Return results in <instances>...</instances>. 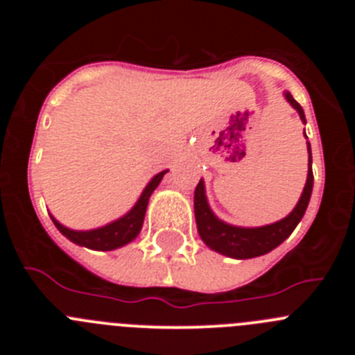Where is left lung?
I'll use <instances>...</instances> for the list:
<instances>
[{
	"label": "left lung",
	"mask_w": 355,
	"mask_h": 355,
	"mask_svg": "<svg viewBox=\"0 0 355 355\" xmlns=\"http://www.w3.org/2000/svg\"><path fill=\"white\" fill-rule=\"evenodd\" d=\"M284 97L299 112L300 119L306 122L302 106L295 101L290 92H284ZM307 153H309V171H307L306 187H304V192L297 206H295L290 215L284 216L283 220L261 225V227H238V225L225 224L220 218H216L215 213L209 208L208 199H206L205 181L200 180L196 188V196H193V209H196L197 231H199L200 238H202L206 245L215 250V252H220L234 259L258 258V256H263V254L270 252L275 247L281 245L293 233L297 224L302 220L307 205H309V199H311L313 171L311 146H309V142H307Z\"/></svg>",
	"instance_id": "1"
}]
</instances>
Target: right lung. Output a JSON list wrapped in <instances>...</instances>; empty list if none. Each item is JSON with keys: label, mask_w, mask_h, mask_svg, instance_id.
I'll return each mask as SVG.
<instances>
[{"label": "right lung", "mask_w": 355, "mask_h": 355, "mask_svg": "<svg viewBox=\"0 0 355 355\" xmlns=\"http://www.w3.org/2000/svg\"><path fill=\"white\" fill-rule=\"evenodd\" d=\"M167 174V171L156 174L153 180L147 183V187L144 188L142 196L139 197L137 205L130 209L124 216L117 218V220L110 222V224L103 225V227L90 229V231H74V229H69L65 225H62L60 222L56 220L55 216H51L53 224L58 227L64 236H67L72 243L76 245L87 247V249H96V250H114L119 247L126 245L130 241H133L135 238L139 236L140 229L144 224V216H146L147 205H149L150 193L155 192L156 187L159 184V181L163 180V175Z\"/></svg>", "instance_id": "add662e5"}]
</instances>
